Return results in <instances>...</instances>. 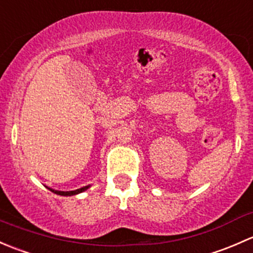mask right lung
Returning a JSON list of instances; mask_svg holds the SVG:
<instances>
[{
  "instance_id": "add662e5",
  "label": "right lung",
  "mask_w": 253,
  "mask_h": 253,
  "mask_svg": "<svg viewBox=\"0 0 253 253\" xmlns=\"http://www.w3.org/2000/svg\"><path fill=\"white\" fill-rule=\"evenodd\" d=\"M88 186H84L82 187V189H78V190H74V191H56V190H51L52 192H54V194L57 195H61V196H73V195H77V194H80V192L85 191V190L87 189Z\"/></svg>"
}]
</instances>
